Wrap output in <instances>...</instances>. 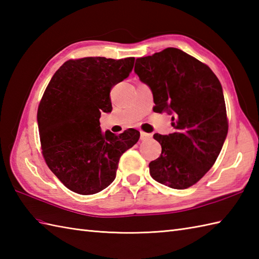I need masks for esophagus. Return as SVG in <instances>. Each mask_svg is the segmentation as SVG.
<instances>
[{"label":"esophagus","mask_w":259,"mask_h":259,"mask_svg":"<svg viewBox=\"0 0 259 259\" xmlns=\"http://www.w3.org/2000/svg\"><path fill=\"white\" fill-rule=\"evenodd\" d=\"M151 134H147V133H144V131H141L140 133V139L141 140H147V139H149V138H151Z\"/></svg>","instance_id":"1"}]
</instances>
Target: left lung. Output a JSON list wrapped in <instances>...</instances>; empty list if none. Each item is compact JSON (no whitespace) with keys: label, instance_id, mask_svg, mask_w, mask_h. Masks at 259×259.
<instances>
[{"label":"left lung","instance_id":"1","mask_svg":"<svg viewBox=\"0 0 259 259\" xmlns=\"http://www.w3.org/2000/svg\"><path fill=\"white\" fill-rule=\"evenodd\" d=\"M135 72L150 88L153 111L167 112L175 131L155 134L161 155L149 163L151 177L186 189L206 175L228 133L223 88L210 68L176 48L136 60Z\"/></svg>","mask_w":259,"mask_h":259}]
</instances>
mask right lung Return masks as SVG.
Returning a JSON list of instances; mask_svg holds the SVG:
<instances>
[{
	"instance_id": "add662e5",
	"label": "right lung",
	"mask_w": 259,
	"mask_h": 259,
	"mask_svg": "<svg viewBox=\"0 0 259 259\" xmlns=\"http://www.w3.org/2000/svg\"><path fill=\"white\" fill-rule=\"evenodd\" d=\"M135 58L89 57L69 60L57 71L37 109L42 153L68 189L93 195L112 183L122 153L140 133H102L101 112H111L110 91L128 78Z\"/></svg>"
}]
</instances>
